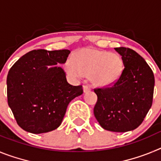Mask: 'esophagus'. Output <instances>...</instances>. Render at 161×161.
Returning a JSON list of instances; mask_svg holds the SVG:
<instances>
[{
	"label": "esophagus",
	"instance_id": "34e87169",
	"mask_svg": "<svg viewBox=\"0 0 161 161\" xmlns=\"http://www.w3.org/2000/svg\"><path fill=\"white\" fill-rule=\"evenodd\" d=\"M83 90H84V93H88V92H89V91L91 90V89L89 86H88V85H84Z\"/></svg>",
	"mask_w": 161,
	"mask_h": 161
}]
</instances>
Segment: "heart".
Masks as SVG:
<instances>
[{"instance_id": "heart-1", "label": "heart", "mask_w": 161, "mask_h": 161, "mask_svg": "<svg viewBox=\"0 0 161 161\" xmlns=\"http://www.w3.org/2000/svg\"><path fill=\"white\" fill-rule=\"evenodd\" d=\"M65 69L70 76L80 78L89 76L99 87H109L119 80L123 71V62L118 54L97 49L85 48L68 59Z\"/></svg>"}]
</instances>
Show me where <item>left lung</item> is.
<instances>
[{
  "label": "left lung",
  "mask_w": 161,
  "mask_h": 161,
  "mask_svg": "<svg viewBox=\"0 0 161 161\" xmlns=\"http://www.w3.org/2000/svg\"><path fill=\"white\" fill-rule=\"evenodd\" d=\"M124 69L111 87L95 89L94 116L105 130L126 132L137 128L153 105L155 78L142 56L130 48L116 47Z\"/></svg>",
  "instance_id": "1"
}]
</instances>
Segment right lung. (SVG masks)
<instances>
[{"label":"right lung","mask_w":161,"mask_h":161,"mask_svg":"<svg viewBox=\"0 0 161 161\" xmlns=\"http://www.w3.org/2000/svg\"><path fill=\"white\" fill-rule=\"evenodd\" d=\"M69 54V50H34L8 71V106L25 131L41 134L58 128L69 102L83 93L81 85L67 81L64 70L59 66Z\"/></svg>","instance_id":"right-lung-1"}]
</instances>
